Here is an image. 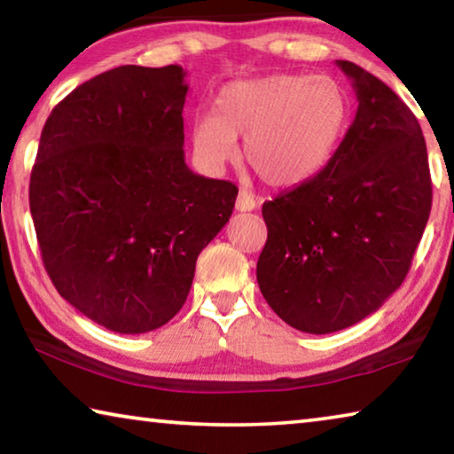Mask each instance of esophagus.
Instances as JSON below:
<instances>
[{
	"label": "esophagus",
	"mask_w": 454,
	"mask_h": 454,
	"mask_svg": "<svg viewBox=\"0 0 454 454\" xmlns=\"http://www.w3.org/2000/svg\"><path fill=\"white\" fill-rule=\"evenodd\" d=\"M258 206V202L254 200V196H250L248 192H240L236 198V210L238 212H252Z\"/></svg>",
	"instance_id": "1"
}]
</instances>
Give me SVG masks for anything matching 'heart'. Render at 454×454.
<instances>
[{"label":"heart","instance_id":"1","mask_svg":"<svg viewBox=\"0 0 454 454\" xmlns=\"http://www.w3.org/2000/svg\"><path fill=\"white\" fill-rule=\"evenodd\" d=\"M350 99L333 75L272 74L226 83L216 112L192 124V145L202 162L218 170L244 158L270 186H296L317 176L333 158L347 129Z\"/></svg>","mask_w":454,"mask_h":454}]
</instances>
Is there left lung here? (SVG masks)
Listing matches in <instances>:
<instances>
[{"mask_svg":"<svg viewBox=\"0 0 454 454\" xmlns=\"http://www.w3.org/2000/svg\"><path fill=\"white\" fill-rule=\"evenodd\" d=\"M356 116L333 158L264 202L268 240L256 278L292 328L328 334L356 325L401 286L425 232L433 186L419 120L387 83L336 59Z\"/></svg>","mask_w":454,"mask_h":454,"instance_id":"left-lung-1","label":"left lung"}]
</instances>
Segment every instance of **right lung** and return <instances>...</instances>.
Listing matches in <instances>:
<instances>
[{
  "mask_svg": "<svg viewBox=\"0 0 454 454\" xmlns=\"http://www.w3.org/2000/svg\"><path fill=\"white\" fill-rule=\"evenodd\" d=\"M180 66H120L53 107L29 180L43 266L83 317L120 334L172 320L198 254L232 216V182L184 160Z\"/></svg>",
  "mask_w": 454,
  "mask_h": 454,
  "instance_id": "1",
  "label": "right lung"
}]
</instances>
